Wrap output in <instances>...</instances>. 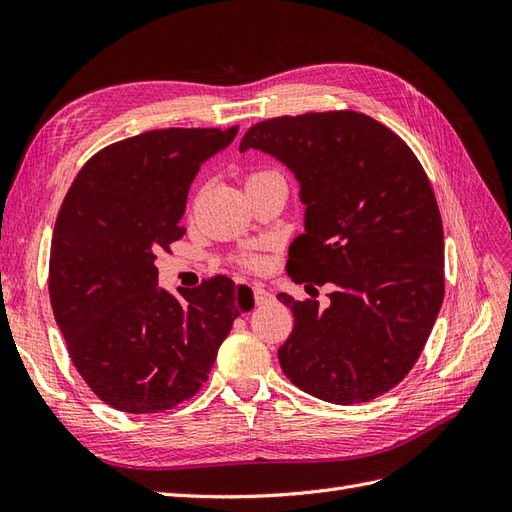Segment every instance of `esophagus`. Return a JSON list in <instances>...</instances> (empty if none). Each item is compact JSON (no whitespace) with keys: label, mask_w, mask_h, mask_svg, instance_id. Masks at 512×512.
Instances as JSON below:
<instances>
[{"label":"esophagus","mask_w":512,"mask_h":512,"mask_svg":"<svg viewBox=\"0 0 512 512\" xmlns=\"http://www.w3.org/2000/svg\"><path fill=\"white\" fill-rule=\"evenodd\" d=\"M252 292H254V301L258 305H265V303H269L273 299V294L265 286H254Z\"/></svg>","instance_id":"34e87169"}]
</instances>
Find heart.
Wrapping results in <instances>:
<instances>
[{
	"instance_id": "b5f03b06",
	"label": "heart",
	"mask_w": 512,
	"mask_h": 512,
	"mask_svg": "<svg viewBox=\"0 0 512 512\" xmlns=\"http://www.w3.org/2000/svg\"><path fill=\"white\" fill-rule=\"evenodd\" d=\"M262 175H271V173H258V175H252L250 179H258V177H262ZM250 179H247V181H250Z\"/></svg>"
}]
</instances>
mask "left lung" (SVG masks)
I'll list each match as a JSON object with an SVG mask.
<instances>
[{
  "label": "left lung",
  "instance_id": "8db88e82",
  "mask_svg": "<svg viewBox=\"0 0 512 512\" xmlns=\"http://www.w3.org/2000/svg\"><path fill=\"white\" fill-rule=\"evenodd\" d=\"M247 149L280 160L301 185L292 282L335 286L327 309L277 294L294 316L277 350L286 378L339 406L391 391L421 356L444 299L442 218L421 162L354 111L260 121L243 136Z\"/></svg>",
  "mask_w": 512,
  "mask_h": 512
}]
</instances>
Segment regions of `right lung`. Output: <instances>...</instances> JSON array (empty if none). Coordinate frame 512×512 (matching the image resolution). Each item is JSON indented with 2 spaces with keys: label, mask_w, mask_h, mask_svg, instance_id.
<instances>
[{
  "label": "right lung",
  "mask_w": 512,
  "mask_h": 512,
  "mask_svg": "<svg viewBox=\"0 0 512 512\" xmlns=\"http://www.w3.org/2000/svg\"><path fill=\"white\" fill-rule=\"evenodd\" d=\"M239 128H168L104 147L61 203L49 262L55 322L70 359L104 404L164 412L209 378L252 290L211 277L179 301L158 288V254L183 237L190 185Z\"/></svg>",
  "instance_id": "obj_1"
}]
</instances>
